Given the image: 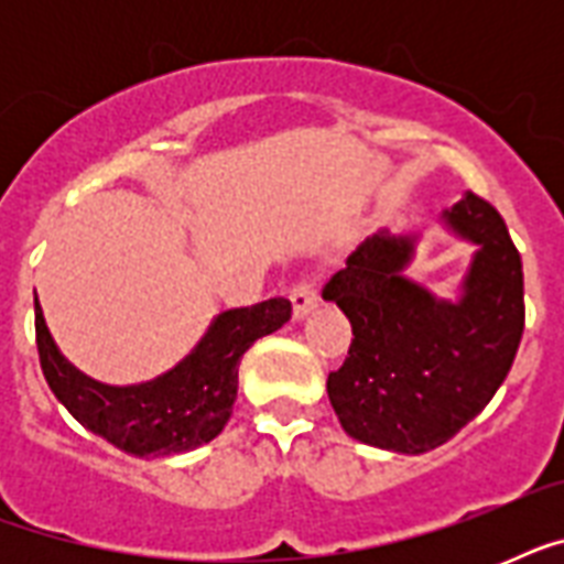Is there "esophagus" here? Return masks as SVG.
I'll list each match as a JSON object with an SVG mask.
<instances>
[{"mask_svg": "<svg viewBox=\"0 0 564 564\" xmlns=\"http://www.w3.org/2000/svg\"><path fill=\"white\" fill-rule=\"evenodd\" d=\"M290 301H292V318L295 322H304V318L318 307V292H316V283H299L295 290L290 292Z\"/></svg>", "mask_w": 564, "mask_h": 564, "instance_id": "obj_1", "label": "esophagus"}]
</instances>
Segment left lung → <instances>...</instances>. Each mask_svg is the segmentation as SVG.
<instances>
[{"mask_svg": "<svg viewBox=\"0 0 564 564\" xmlns=\"http://www.w3.org/2000/svg\"><path fill=\"white\" fill-rule=\"evenodd\" d=\"M442 228L474 254L454 299L406 278L419 234L377 230L322 299L351 322L343 369L327 377L339 424L362 445L424 454L445 445L507 380L524 334V272L500 213L465 193Z\"/></svg>", "mask_w": 564, "mask_h": 564, "instance_id": "8db88e82", "label": "left lung"}]
</instances>
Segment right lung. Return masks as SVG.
<instances>
[{"label": "right lung", "mask_w": 564, "mask_h": 564, "mask_svg": "<svg viewBox=\"0 0 564 564\" xmlns=\"http://www.w3.org/2000/svg\"><path fill=\"white\" fill-rule=\"evenodd\" d=\"M292 316L286 299L260 301L254 307L225 310L193 351L170 371L143 383L110 386L84 375L66 360L48 334L46 318L34 299L40 366L48 389L75 421L126 454H187L219 436L237 401V371L242 354Z\"/></svg>", "instance_id": "obj_1"}]
</instances>
